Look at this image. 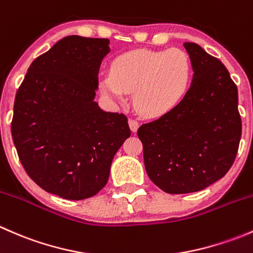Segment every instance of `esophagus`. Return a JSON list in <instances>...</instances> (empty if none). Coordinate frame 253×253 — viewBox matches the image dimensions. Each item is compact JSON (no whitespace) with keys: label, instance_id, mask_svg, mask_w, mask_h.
<instances>
[{"label":"esophagus","instance_id":"esophagus-1","mask_svg":"<svg viewBox=\"0 0 253 253\" xmlns=\"http://www.w3.org/2000/svg\"><path fill=\"white\" fill-rule=\"evenodd\" d=\"M128 125H129V128H131L132 132H137V129H138L139 127V124L137 120L134 119H129L128 120Z\"/></svg>","mask_w":253,"mask_h":253}]
</instances>
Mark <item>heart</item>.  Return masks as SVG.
<instances>
[{"label":"heart","instance_id":"heart-1","mask_svg":"<svg viewBox=\"0 0 253 253\" xmlns=\"http://www.w3.org/2000/svg\"><path fill=\"white\" fill-rule=\"evenodd\" d=\"M191 62L180 48L129 51L114 61L111 73L101 78L103 93L115 101L133 93L136 110L144 117H159L175 108L186 94Z\"/></svg>","mask_w":253,"mask_h":253}]
</instances>
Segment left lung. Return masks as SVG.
I'll return each mask as SVG.
<instances>
[{
	"label": "left lung",
	"mask_w": 253,
	"mask_h": 253,
	"mask_svg": "<svg viewBox=\"0 0 253 253\" xmlns=\"http://www.w3.org/2000/svg\"><path fill=\"white\" fill-rule=\"evenodd\" d=\"M193 78L172 110L138 128L144 167L164 192H197L223 177L241 138L237 86L220 60L185 42Z\"/></svg>",
	"instance_id": "8db88e82"
}]
</instances>
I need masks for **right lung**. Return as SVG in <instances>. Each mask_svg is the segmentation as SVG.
Masks as SVG:
<instances>
[{"label": "right lung", "instance_id": "1", "mask_svg": "<svg viewBox=\"0 0 253 253\" xmlns=\"http://www.w3.org/2000/svg\"><path fill=\"white\" fill-rule=\"evenodd\" d=\"M109 39L70 35L32 62L16 94L11 131L23 168L46 192L93 197L131 136L127 117L94 101Z\"/></svg>", "mask_w": 253, "mask_h": 253}]
</instances>
